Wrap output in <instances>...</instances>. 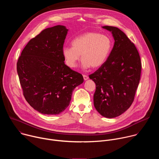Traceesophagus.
Segmentation results:
<instances>
[{
    "instance_id": "34e87169",
    "label": "esophagus",
    "mask_w": 159,
    "mask_h": 159,
    "mask_svg": "<svg viewBox=\"0 0 159 159\" xmlns=\"http://www.w3.org/2000/svg\"><path fill=\"white\" fill-rule=\"evenodd\" d=\"M83 77H84V80H88V79H89V77H88L87 75H83Z\"/></svg>"
}]
</instances>
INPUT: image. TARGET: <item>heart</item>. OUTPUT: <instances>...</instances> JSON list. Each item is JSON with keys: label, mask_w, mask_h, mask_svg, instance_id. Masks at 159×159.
Here are the masks:
<instances>
[{"label": "heart", "mask_w": 159, "mask_h": 159, "mask_svg": "<svg viewBox=\"0 0 159 159\" xmlns=\"http://www.w3.org/2000/svg\"><path fill=\"white\" fill-rule=\"evenodd\" d=\"M112 45V41L108 36L97 32H87L72 40V47H63L62 55L66 65L70 68L77 66L81 55L84 69L90 67L98 69L107 61Z\"/></svg>", "instance_id": "1"}]
</instances>
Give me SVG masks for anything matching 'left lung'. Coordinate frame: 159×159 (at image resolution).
Returning <instances> with one entry per match:
<instances>
[{
    "mask_svg": "<svg viewBox=\"0 0 159 159\" xmlns=\"http://www.w3.org/2000/svg\"><path fill=\"white\" fill-rule=\"evenodd\" d=\"M115 40L105 63L89 77L96 85L94 105L102 116L117 117L131 105L140 82L142 64L134 44L119 28L105 26Z\"/></svg>",
    "mask_w": 159,
    "mask_h": 159,
    "instance_id": "obj_1",
    "label": "left lung"
}]
</instances>
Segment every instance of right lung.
<instances>
[{
	"mask_svg": "<svg viewBox=\"0 0 159 159\" xmlns=\"http://www.w3.org/2000/svg\"><path fill=\"white\" fill-rule=\"evenodd\" d=\"M69 30L57 25L31 39L17 63V72L24 96L34 109L55 115L70 104L74 89L83 76L66 66L62 55Z\"/></svg>",
	"mask_w": 159,
	"mask_h": 159,
	"instance_id": "1",
	"label": "right lung"
}]
</instances>
